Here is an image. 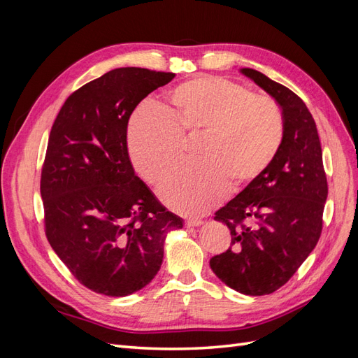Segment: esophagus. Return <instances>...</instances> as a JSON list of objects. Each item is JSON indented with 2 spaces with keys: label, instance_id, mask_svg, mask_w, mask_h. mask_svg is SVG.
Wrapping results in <instances>:
<instances>
[{
  "label": "esophagus",
  "instance_id": "esophagus-1",
  "mask_svg": "<svg viewBox=\"0 0 358 358\" xmlns=\"http://www.w3.org/2000/svg\"><path fill=\"white\" fill-rule=\"evenodd\" d=\"M201 224H203L201 220H187L185 221V227H188V229H192V227H199Z\"/></svg>",
  "mask_w": 358,
  "mask_h": 358
}]
</instances>
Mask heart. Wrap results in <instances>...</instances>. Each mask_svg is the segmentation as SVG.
Instances as JSON below:
<instances>
[{
    "mask_svg": "<svg viewBox=\"0 0 358 358\" xmlns=\"http://www.w3.org/2000/svg\"><path fill=\"white\" fill-rule=\"evenodd\" d=\"M284 116L266 95L218 78H200L169 92V106L146 103L128 125L127 145L137 175L150 185L182 159V142L197 137L196 164L178 170L159 196L169 208L201 215L230 189L254 182L272 164L284 142Z\"/></svg>",
    "mask_w": 358,
    "mask_h": 358,
    "instance_id": "heart-1",
    "label": "heart"
}]
</instances>
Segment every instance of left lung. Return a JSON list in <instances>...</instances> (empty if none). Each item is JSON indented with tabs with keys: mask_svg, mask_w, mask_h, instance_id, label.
<instances>
[{
	"mask_svg": "<svg viewBox=\"0 0 358 358\" xmlns=\"http://www.w3.org/2000/svg\"><path fill=\"white\" fill-rule=\"evenodd\" d=\"M282 109L284 142L262 175L215 213L231 243L210 258L225 285L264 296L285 285L318 243L329 187L317 125L306 104L287 86L242 69Z\"/></svg>",
	"mask_w": 358,
	"mask_h": 358,
	"instance_id": "obj_1",
	"label": "left lung"
}]
</instances>
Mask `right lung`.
<instances>
[{
    "mask_svg": "<svg viewBox=\"0 0 358 358\" xmlns=\"http://www.w3.org/2000/svg\"><path fill=\"white\" fill-rule=\"evenodd\" d=\"M175 73L122 67L74 91L52 125L41 169L45 233L82 285L124 297L155 278L169 231L182 229L136 176L129 116Z\"/></svg>",
    "mask_w": 358,
    "mask_h": 358,
    "instance_id": "obj_1",
    "label": "right lung"
}]
</instances>
